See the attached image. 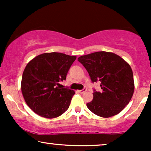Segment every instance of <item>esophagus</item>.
Returning <instances> with one entry per match:
<instances>
[{
	"instance_id": "esophagus-1",
	"label": "esophagus",
	"mask_w": 151,
	"mask_h": 151,
	"mask_svg": "<svg viewBox=\"0 0 151 151\" xmlns=\"http://www.w3.org/2000/svg\"><path fill=\"white\" fill-rule=\"evenodd\" d=\"M86 91V88H84V89H81V90H79V91H79V93H83L85 92Z\"/></svg>"
}]
</instances>
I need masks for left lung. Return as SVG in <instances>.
Masks as SVG:
<instances>
[{
  "label": "left lung",
  "instance_id": "1",
  "mask_svg": "<svg viewBox=\"0 0 151 151\" xmlns=\"http://www.w3.org/2000/svg\"><path fill=\"white\" fill-rule=\"evenodd\" d=\"M92 82L101 81V91L93 90V99L86 104L99 116L109 118L120 113L131 101L134 80L131 66L120 56L109 52H96L79 57Z\"/></svg>",
  "mask_w": 151,
  "mask_h": 151
}]
</instances>
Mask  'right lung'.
<instances>
[{
	"mask_svg": "<svg viewBox=\"0 0 151 151\" xmlns=\"http://www.w3.org/2000/svg\"><path fill=\"white\" fill-rule=\"evenodd\" d=\"M77 57L60 52L44 53L26 65L21 81L24 99L40 116L53 119L61 116L70 105L74 91L62 88L67 72Z\"/></svg>",
	"mask_w": 151,
	"mask_h": 151,
	"instance_id": "1",
	"label": "right lung"
}]
</instances>
